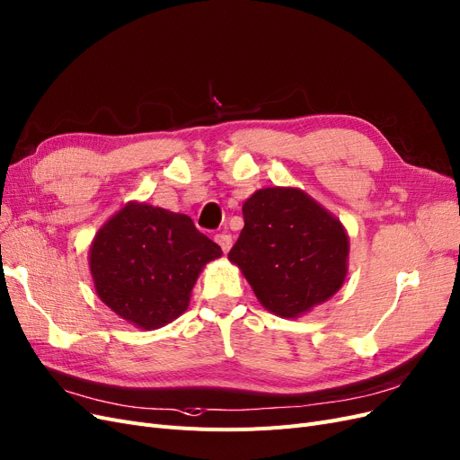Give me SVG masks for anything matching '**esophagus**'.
Wrapping results in <instances>:
<instances>
[{"instance_id":"1","label":"esophagus","mask_w":460,"mask_h":460,"mask_svg":"<svg viewBox=\"0 0 460 460\" xmlns=\"http://www.w3.org/2000/svg\"><path fill=\"white\" fill-rule=\"evenodd\" d=\"M216 243L221 246V250H224L226 253L231 250V246H233V239H231V234H227V233H217L216 236Z\"/></svg>"}]
</instances>
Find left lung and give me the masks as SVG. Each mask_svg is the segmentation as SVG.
Returning <instances> with one entry per match:
<instances>
[{
  "label": "left lung",
  "mask_w": 460,
  "mask_h": 460,
  "mask_svg": "<svg viewBox=\"0 0 460 460\" xmlns=\"http://www.w3.org/2000/svg\"><path fill=\"white\" fill-rule=\"evenodd\" d=\"M244 227L229 252L267 311L299 318L339 292L349 273V234L299 187H263L243 204Z\"/></svg>",
  "instance_id": "obj_1"
}]
</instances>
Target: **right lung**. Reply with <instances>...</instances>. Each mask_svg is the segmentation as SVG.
Masks as SVG:
<instances>
[{"instance_id": "right-lung-1", "label": "right lung", "mask_w": 460, "mask_h": 460, "mask_svg": "<svg viewBox=\"0 0 460 460\" xmlns=\"http://www.w3.org/2000/svg\"><path fill=\"white\" fill-rule=\"evenodd\" d=\"M221 248L185 214L130 200L98 229L89 267L98 297L140 330H157L190 307L191 290Z\"/></svg>"}]
</instances>
